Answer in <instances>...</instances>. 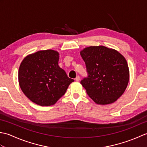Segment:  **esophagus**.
Instances as JSON below:
<instances>
[{
  "mask_svg": "<svg viewBox=\"0 0 147 147\" xmlns=\"http://www.w3.org/2000/svg\"><path fill=\"white\" fill-rule=\"evenodd\" d=\"M75 80L76 81V82H79V81L80 80V77L79 76H77L75 78Z\"/></svg>",
  "mask_w": 147,
  "mask_h": 147,
  "instance_id": "esophagus-1",
  "label": "esophagus"
}]
</instances>
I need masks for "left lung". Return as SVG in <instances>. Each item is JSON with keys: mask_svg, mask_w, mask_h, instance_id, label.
<instances>
[{"mask_svg": "<svg viewBox=\"0 0 147 147\" xmlns=\"http://www.w3.org/2000/svg\"><path fill=\"white\" fill-rule=\"evenodd\" d=\"M88 77L81 84L96 104H112L123 94L129 79L126 59L114 49L90 46L80 52Z\"/></svg>", "mask_w": 147, "mask_h": 147, "instance_id": "obj_1", "label": "left lung"}]
</instances>
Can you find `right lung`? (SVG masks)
<instances>
[{"instance_id":"add662e5","label":"right lung","mask_w":147,"mask_h":147,"mask_svg":"<svg viewBox=\"0 0 147 147\" xmlns=\"http://www.w3.org/2000/svg\"><path fill=\"white\" fill-rule=\"evenodd\" d=\"M59 59L57 51L45 50L28 55L21 62L18 71L20 88L37 105L55 104L74 82L59 66Z\"/></svg>"}]
</instances>
